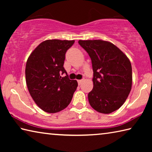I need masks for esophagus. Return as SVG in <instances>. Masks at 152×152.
<instances>
[{
    "label": "esophagus",
    "instance_id": "esophagus-1",
    "mask_svg": "<svg viewBox=\"0 0 152 152\" xmlns=\"http://www.w3.org/2000/svg\"><path fill=\"white\" fill-rule=\"evenodd\" d=\"M82 81H83V80H78V83L79 85H80V84H82Z\"/></svg>",
    "mask_w": 152,
    "mask_h": 152
}]
</instances>
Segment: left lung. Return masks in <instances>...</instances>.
I'll return each instance as SVG.
<instances>
[{"label":"left lung","instance_id":"obj_1","mask_svg":"<svg viewBox=\"0 0 152 152\" xmlns=\"http://www.w3.org/2000/svg\"><path fill=\"white\" fill-rule=\"evenodd\" d=\"M88 53L93 70V88L88 95L96 111L109 114L119 109L132 86V68L129 58L116 45L103 40H79Z\"/></svg>","mask_w":152,"mask_h":152}]
</instances>
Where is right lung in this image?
<instances>
[{"mask_svg":"<svg viewBox=\"0 0 152 152\" xmlns=\"http://www.w3.org/2000/svg\"><path fill=\"white\" fill-rule=\"evenodd\" d=\"M74 40L50 39L41 43L28 58L25 78L28 91L40 109L60 112L70 103L78 82L70 80L64 68L67 50ZM66 73V76L61 75Z\"/></svg>","mask_w":152,"mask_h":152,"instance_id":"obj_1","label":"right lung"}]
</instances>
